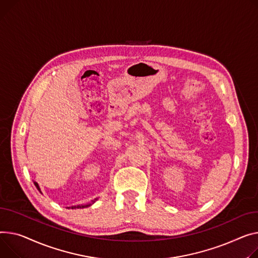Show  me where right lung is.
Wrapping results in <instances>:
<instances>
[{
  "label": "right lung",
  "mask_w": 258,
  "mask_h": 258,
  "mask_svg": "<svg viewBox=\"0 0 258 258\" xmlns=\"http://www.w3.org/2000/svg\"><path fill=\"white\" fill-rule=\"evenodd\" d=\"M34 184H35V186L37 187V190L39 191V192H41L40 191V187H39V185H38V183L36 182V181H34ZM96 200V199H95ZM95 200H92V203L93 202H95ZM92 203H87V204H84V205H75V207H72V208H68V209H83V208H87V207H89V205H91Z\"/></svg>",
  "instance_id": "1"
}]
</instances>
